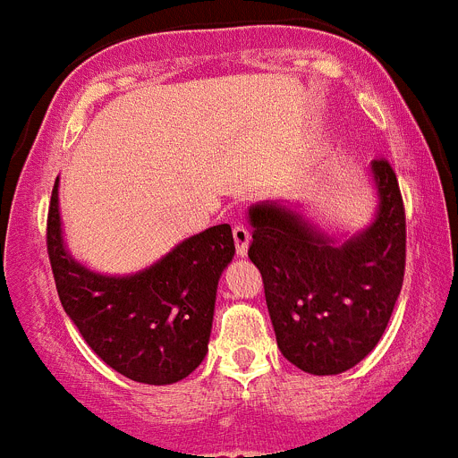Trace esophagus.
<instances>
[{"mask_svg": "<svg viewBox=\"0 0 458 458\" xmlns=\"http://www.w3.org/2000/svg\"><path fill=\"white\" fill-rule=\"evenodd\" d=\"M232 233H233V242H236V252L241 254V257H245L250 245V229L238 222V225L232 226Z\"/></svg>", "mask_w": 458, "mask_h": 458, "instance_id": "1", "label": "esophagus"}]
</instances>
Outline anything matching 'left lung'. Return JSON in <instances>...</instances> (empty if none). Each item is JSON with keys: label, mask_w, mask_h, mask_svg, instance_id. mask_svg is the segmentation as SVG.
<instances>
[{"label": "left lung", "mask_w": 458, "mask_h": 458, "mask_svg": "<svg viewBox=\"0 0 458 458\" xmlns=\"http://www.w3.org/2000/svg\"><path fill=\"white\" fill-rule=\"evenodd\" d=\"M380 206L374 225L346 242L323 236L293 210H250V259L264 279L277 346L307 374L351 369L386 333L406 270V208L386 157L371 163Z\"/></svg>", "instance_id": "1"}]
</instances>
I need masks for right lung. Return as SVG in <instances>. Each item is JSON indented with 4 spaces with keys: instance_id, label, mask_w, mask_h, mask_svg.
<instances>
[{
    "instance_id": "1",
    "label": "right lung",
    "mask_w": 458,
    "mask_h": 458,
    "mask_svg": "<svg viewBox=\"0 0 458 458\" xmlns=\"http://www.w3.org/2000/svg\"><path fill=\"white\" fill-rule=\"evenodd\" d=\"M47 210V257L56 293L91 351L125 378L167 386L192 374L208 351L217 279L232 261V226L188 238L148 270L103 277L64 250L59 194Z\"/></svg>"
}]
</instances>
